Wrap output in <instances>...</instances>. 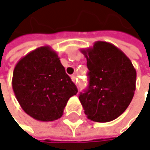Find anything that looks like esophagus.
<instances>
[{"label": "esophagus", "instance_id": "1", "mask_svg": "<svg viewBox=\"0 0 150 150\" xmlns=\"http://www.w3.org/2000/svg\"><path fill=\"white\" fill-rule=\"evenodd\" d=\"M71 80H72V81H73V82H75V83L77 82V78H76V76H75V75H72V76H71Z\"/></svg>", "mask_w": 150, "mask_h": 150}]
</instances>
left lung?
Instances as JSON below:
<instances>
[{
  "instance_id": "1",
  "label": "left lung",
  "mask_w": 150,
  "mask_h": 150,
  "mask_svg": "<svg viewBox=\"0 0 150 150\" xmlns=\"http://www.w3.org/2000/svg\"><path fill=\"white\" fill-rule=\"evenodd\" d=\"M81 51L87 59L89 80L88 88L79 96L84 113L94 122L113 121L133 99L135 69L129 57L109 42H96Z\"/></svg>"
}]
</instances>
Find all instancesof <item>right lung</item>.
Instances as JSON below:
<instances>
[{
	"label": "right lung",
	"instance_id": "obj_1",
	"mask_svg": "<svg viewBox=\"0 0 150 150\" xmlns=\"http://www.w3.org/2000/svg\"><path fill=\"white\" fill-rule=\"evenodd\" d=\"M12 87L24 112L41 122L61 118L69 99L78 91L49 46L29 52L17 62Z\"/></svg>",
	"mask_w": 150,
	"mask_h": 150
}]
</instances>
